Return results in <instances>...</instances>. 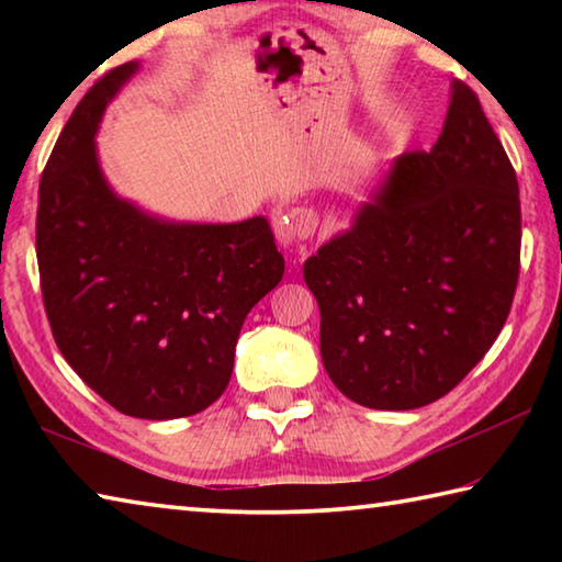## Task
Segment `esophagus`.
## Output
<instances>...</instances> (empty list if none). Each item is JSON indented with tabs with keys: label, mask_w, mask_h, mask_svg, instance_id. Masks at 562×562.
I'll return each instance as SVG.
<instances>
[{
	"label": "esophagus",
	"mask_w": 562,
	"mask_h": 562,
	"mask_svg": "<svg viewBox=\"0 0 562 562\" xmlns=\"http://www.w3.org/2000/svg\"><path fill=\"white\" fill-rule=\"evenodd\" d=\"M315 227H317L315 211H310V207H292L280 225V237L284 245L300 250V245L315 235Z\"/></svg>",
	"instance_id": "1"
}]
</instances>
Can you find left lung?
<instances>
[{"instance_id":"8db88e82","label":"left lung","mask_w":562,"mask_h":562,"mask_svg":"<svg viewBox=\"0 0 562 562\" xmlns=\"http://www.w3.org/2000/svg\"><path fill=\"white\" fill-rule=\"evenodd\" d=\"M520 262L518 180L475 93L451 83L441 136L404 154L347 231L304 262L319 351L351 402H436L506 325Z\"/></svg>"}]
</instances>
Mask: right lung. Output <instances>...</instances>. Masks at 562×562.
<instances>
[{
	"instance_id": "right-lung-1",
	"label": "right lung",
	"mask_w": 562,
	"mask_h": 562,
	"mask_svg": "<svg viewBox=\"0 0 562 562\" xmlns=\"http://www.w3.org/2000/svg\"><path fill=\"white\" fill-rule=\"evenodd\" d=\"M140 69L93 83L40 183L36 260L56 347L121 414L193 416L225 392L243 322L278 288L268 217L178 223L121 198L103 176V111Z\"/></svg>"
}]
</instances>
